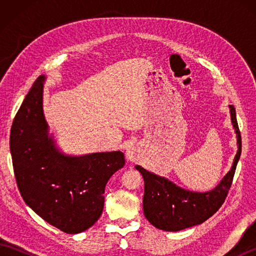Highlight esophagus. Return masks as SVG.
<instances>
[{
	"mask_svg": "<svg viewBox=\"0 0 256 256\" xmlns=\"http://www.w3.org/2000/svg\"><path fill=\"white\" fill-rule=\"evenodd\" d=\"M125 155H126V158L128 160H131V162H136V160H138L140 158V150L136 148H130L126 150V153H125Z\"/></svg>",
	"mask_w": 256,
	"mask_h": 256,
	"instance_id": "1",
	"label": "esophagus"
}]
</instances>
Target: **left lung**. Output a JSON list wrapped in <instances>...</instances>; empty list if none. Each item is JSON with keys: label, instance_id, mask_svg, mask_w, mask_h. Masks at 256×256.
<instances>
[{"label": "left lung", "instance_id": "obj_1", "mask_svg": "<svg viewBox=\"0 0 256 256\" xmlns=\"http://www.w3.org/2000/svg\"><path fill=\"white\" fill-rule=\"evenodd\" d=\"M230 113L236 128L238 150L231 170L211 192H194L184 190L166 178L156 176L140 166H135L144 178V214L157 229L180 231L200 224L214 216L224 204L231 188L242 148L241 133L233 106H230Z\"/></svg>", "mask_w": 256, "mask_h": 256}]
</instances>
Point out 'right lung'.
Returning <instances> with one entry per match:
<instances>
[{"label":"right lung","mask_w":256,"mask_h":256,"mask_svg":"<svg viewBox=\"0 0 256 256\" xmlns=\"http://www.w3.org/2000/svg\"><path fill=\"white\" fill-rule=\"evenodd\" d=\"M44 81L45 76L36 79L14 118L10 136L14 175L27 206L57 229L76 234L100 218L106 184L124 166V154L59 153L42 114Z\"/></svg>","instance_id":"right-lung-1"}]
</instances>
